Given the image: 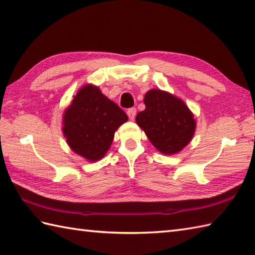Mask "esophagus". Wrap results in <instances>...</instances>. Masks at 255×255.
<instances>
[{
	"instance_id": "34e87169",
	"label": "esophagus",
	"mask_w": 255,
	"mask_h": 255,
	"mask_svg": "<svg viewBox=\"0 0 255 255\" xmlns=\"http://www.w3.org/2000/svg\"><path fill=\"white\" fill-rule=\"evenodd\" d=\"M136 114H137V110L134 107L129 108V110L127 111V115H128V117H129V119H130V121H133L134 117H136Z\"/></svg>"
}]
</instances>
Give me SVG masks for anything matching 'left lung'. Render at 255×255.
Instances as JSON below:
<instances>
[{"instance_id":"8db88e82","label":"left lung","mask_w":255,"mask_h":255,"mask_svg":"<svg viewBox=\"0 0 255 255\" xmlns=\"http://www.w3.org/2000/svg\"><path fill=\"white\" fill-rule=\"evenodd\" d=\"M143 102L145 110L136 116L138 126L161 153L180 152L196 128L192 112L182 100L161 90L148 91Z\"/></svg>"}]
</instances>
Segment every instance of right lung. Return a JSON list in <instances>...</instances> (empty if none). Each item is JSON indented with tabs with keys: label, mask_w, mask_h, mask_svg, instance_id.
I'll return each mask as SVG.
<instances>
[{
	"label": "right lung",
	"mask_w": 255,
	"mask_h": 255,
	"mask_svg": "<svg viewBox=\"0 0 255 255\" xmlns=\"http://www.w3.org/2000/svg\"><path fill=\"white\" fill-rule=\"evenodd\" d=\"M127 121L121 107L97 86L88 84L79 90L64 112L62 131L72 151L95 162L106 154L115 131Z\"/></svg>",
	"instance_id": "1"
}]
</instances>
